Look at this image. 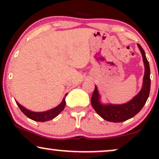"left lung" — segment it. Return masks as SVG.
<instances>
[{
	"mask_svg": "<svg viewBox=\"0 0 159 159\" xmlns=\"http://www.w3.org/2000/svg\"><path fill=\"white\" fill-rule=\"evenodd\" d=\"M138 45L143 57L144 68H145L143 87L139 93L134 96L129 102L123 105H103L100 102V96L98 94L97 87L95 86V90L91 97V104L96 112L107 121L120 123L133 117L143 108L149 97L151 85L149 64L146 57L144 50L139 44H138Z\"/></svg>",
	"mask_w": 159,
	"mask_h": 159,
	"instance_id": "obj_1",
	"label": "left lung"
}]
</instances>
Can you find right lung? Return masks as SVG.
<instances>
[{"label":"right lung","instance_id":"right-lung-1","mask_svg":"<svg viewBox=\"0 0 159 159\" xmlns=\"http://www.w3.org/2000/svg\"><path fill=\"white\" fill-rule=\"evenodd\" d=\"M16 104H17L18 106L19 107L20 110L22 111L23 114H25V116H27L28 118L34 120V121L45 122L54 119V117H56V116L64 109L66 105V101L65 98H63L62 102L58 106H57L56 107H54V108L53 109H51V110L49 111H44V112H33V111L27 110L25 107H24L22 105H20L18 102H16Z\"/></svg>","mask_w":159,"mask_h":159}]
</instances>
